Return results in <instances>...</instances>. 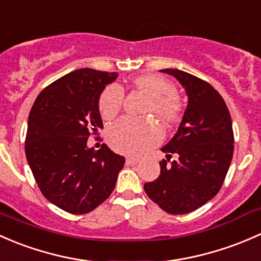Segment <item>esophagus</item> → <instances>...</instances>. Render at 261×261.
<instances>
[{"instance_id":"esophagus-1","label":"esophagus","mask_w":261,"mask_h":261,"mask_svg":"<svg viewBox=\"0 0 261 261\" xmlns=\"http://www.w3.org/2000/svg\"><path fill=\"white\" fill-rule=\"evenodd\" d=\"M125 163H127L128 166H134L138 163V160L137 158H132V157H128L127 160H125Z\"/></svg>"}]
</instances>
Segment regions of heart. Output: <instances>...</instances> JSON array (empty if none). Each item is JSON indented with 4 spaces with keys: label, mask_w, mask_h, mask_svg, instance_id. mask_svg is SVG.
<instances>
[{
    "label": "heart",
    "mask_w": 261,
    "mask_h": 261,
    "mask_svg": "<svg viewBox=\"0 0 261 261\" xmlns=\"http://www.w3.org/2000/svg\"><path fill=\"white\" fill-rule=\"evenodd\" d=\"M137 91L149 96L147 112L154 113L166 124L172 125L184 114V101L174 91L173 84L165 77L146 74L132 80ZM124 104V91L119 85H111L99 98V112L103 119L112 120L122 111ZM108 141L112 148L129 155H141L161 141L157 128L141 124L129 118H123L113 124L108 132Z\"/></svg>",
    "instance_id": "obj_1"
}]
</instances>
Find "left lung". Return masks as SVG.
<instances>
[{
	"mask_svg": "<svg viewBox=\"0 0 261 261\" xmlns=\"http://www.w3.org/2000/svg\"><path fill=\"white\" fill-rule=\"evenodd\" d=\"M162 71L184 85L189 104L178 130L162 148L167 160L160 162L161 174L144 184V191L163 211L189 214L215 197L224 184L233 153L232 122L211 84L178 69Z\"/></svg>",
	"mask_w": 261,
	"mask_h": 261,
	"instance_id": "obj_1",
	"label": "left lung"
}]
</instances>
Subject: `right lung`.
Masks as SVG:
<instances>
[{
	"mask_svg": "<svg viewBox=\"0 0 261 261\" xmlns=\"http://www.w3.org/2000/svg\"><path fill=\"white\" fill-rule=\"evenodd\" d=\"M117 72L79 69L47 85L29 115L25 153L42 195L74 215L93 211L111 196L124 157L88 138L103 128L98 101Z\"/></svg>",
	"mask_w": 261,
	"mask_h": 261,
	"instance_id": "obj_1",
	"label": "right lung"
}]
</instances>
